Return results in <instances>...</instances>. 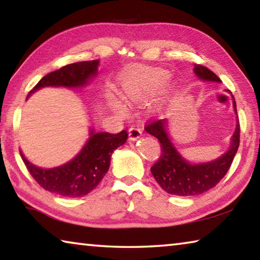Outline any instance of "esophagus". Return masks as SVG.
Here are the masks:
<instances>
[{"label":"esophagus","mask_w":260,"mask_h":260,"mask_svg":"<svg viewBox=\"0 0 260 260\" xmlns=\"http://www.w3.org/2000/svg\"><path fill=\"white\" fill-rule=\"evenodd\" d=\"M141 135H142V131L140 128H136V127H132V128H129V140L136 141L140 139Z\"/></svg>","instance_id":"obj_1"}]
</instances>
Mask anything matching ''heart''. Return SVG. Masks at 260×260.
Masks as SVG:
<instances>
[{"label":"heart","instance_id":"obj_1","mask_svg":"<svg viewBox=\"0 0 260 260\" xmlns=\"http://www.w3.org/2000/svg\"><path fill=\"white\" fill-rule=\"evenodd\" d=\"M169 71L157 68L135 69L122 78L121 89L125 98L133 102H144L155 95L170 80ZM112 108L117 112L124 113L125 108L120 101L113 100Z\"/></svg>","mask_w":260,"mask_h":260}]
</instances>
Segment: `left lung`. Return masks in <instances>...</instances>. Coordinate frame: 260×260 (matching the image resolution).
I'll return each instance as SVG.
<instances>
[{
	"label": "left lung",
	"mask_w": 260,
	"mask_h": 260,
	"mask_svg": "<svg viewBox=\"0 0 260 260\" xmlns=\"http://www.w3.org/2000/svg\"><path fill=\"white\" fill-rule=\"evenodd\" d=\"M193 73L202 81L221 82L211 70L202 65H195ZM226 91L232 96L233 109L236 114V127L231 138L228 150L212 160L203 162L187 160L175 147L172 138L170 136V119L153 121L144 128L147 133L155 136L160 142L161 155L159 160L151 167V173L158 184L166 192L177 196L200 195L213 188L230 170L239 149L240 124L234 96L230 90Z\"/></svg>",
	"instance_id": "obj_1"
}]
</instances>
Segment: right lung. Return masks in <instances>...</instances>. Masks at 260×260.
I'll return each instance as SVG.
<instances>
[{
	"instance_id": "right-lung-1",
	"label": "right lung",
	"mask_w": 260,
	"mask_h": 260,
	"mask_svg": "<svg viewBox=\"0 0 260 260\" xmlns=\"http://www.w3.org/2000/svg\"><path fill=\"white\" fill-rule=\"evenodd\" d=\"M100 60L79 61L60 68L43 77L27 95V99L35 91L45 87H61L79 89L86 87L91 79L98 76ZM128 134L122 131L118 134L107 132H96L89 128V138L81 150L71 160L63 165L45 169L30 162L20 151L29 173L42 188L57 195L76 199L89 193L99 186L107 174L111 161L112 152L124 144Z\"/></svg>"
}]
</instances>
